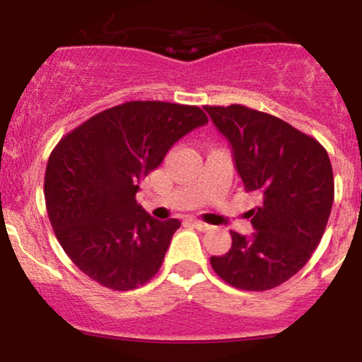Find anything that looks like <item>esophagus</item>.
<instances>
[{
  "label": "esophagus",
  "mask_w": 362,
  "mask_h": 362,
  "mask_svg": "<svg viewBox=\"0 0 362 362\" xmlns=\"http://www.w3.org/2000/svg\"><path fill=\"white\" fill-rule=\"evenodd\" d=\"M192 224H194L195 228H197L199 231H207V230H211V228H213V226H211V224H207L204 221H199V219H194Z\"/></svg>",
  "instance_id": "34e87169"
}]
</instances>
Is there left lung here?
Segmentation results:
<instances>
[{
    "label": "left lung",
    "instance_id": "left-lung-1",
    "mask_svg": "<svg viewBox=\"0 0 362 362\" xmlns=\"http://www.w3.org/2000/svg\"><path fill=\"white\" fill-rule=\"evenodd\" d=\"M233 149L247 192L262 197L250 211L255 231L231 233V248L211 257L214 272L243 291H267L294 276L318 247L334 202L325 148L271 114L245 105L204 107Z\"/></svg>",
    "mask_w": 362,
    "mask_h": 362
}]
</instances>
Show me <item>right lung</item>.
Instances as JSON below:
<instances>
[{"label": "right lung", "instance_id": "obj_1", "mask_svg": "<svg viewBox=\"0 0 362 362\" xmlns=\"http://www.w3.org/2000/svg\"><path fill=\"white\" fill-rule=\"evenodd\" d=\"M207 124L195 105L126 102L66 134L49 156L44 195L62 250L90 279L114 291L155 277L180 228L136 201L149 172L187 132Z\"/></svg>", "mask_w": 362, "mask_h": 362}]
</instances>
